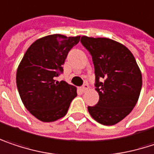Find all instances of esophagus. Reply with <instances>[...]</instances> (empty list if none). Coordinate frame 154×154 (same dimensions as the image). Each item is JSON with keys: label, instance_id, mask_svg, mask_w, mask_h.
<instances>
[{"label": "esophagus", "instance_id": "obj_1", "mask_svg": "<svg viewBox=\"0 0 154 154\" xmlns=\"http://www.w3.org/2000/svg\"><path fill=\"white\" fill-rule=\"evenodd\" d=\"M89 88V86H88V85H86V84H85L82 87H81V90H82V91H85L87 89Z\"/></svg>", "mask_w": 154, "mask_h": 154}]
</instances>
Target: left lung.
I'll return each instance as SVG.
<instances>
[{
  "instance_id": "8db88e82",
  "label": "left lung",
  "mask_w": 154,
  "mask_h": 154,
  "mask_svg": "<svg viewBox=\"0 0 154 154\" xmlns=\"http://www.w3.org/2000/svg\"><path fill=\"white\" fill-rule=\"evenodd\" d=\"M82 45L91 54L99 102L88 106L91 117L103 125H114L136 106L142 87V74L131 52L106 38L83 36Z\"/></svg>"
}]
</instances>
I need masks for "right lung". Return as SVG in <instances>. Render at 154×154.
I'll list each match as a JSON object with an SVG mask.
<instances>
[{
  "instance_id": "add662e5",
  "label": "right lung",
  "mask_w": 154,
  "mask_h": 154,
  "mask_svg": "<svg viewBox=\"0 0 154 154\" xmlns=\"http://www.w3.org/2000/svg\"><path fill=\"white\" fill-rule=\"evenodd\" d=\"M80 36L54 34L33 42L24 54L17 71V86L22 101L36 118L54 122L63 117L77 88L54 78L63 73V65Z\"/></svg>"
}]
</instances>
